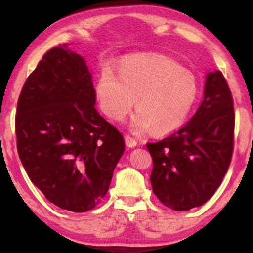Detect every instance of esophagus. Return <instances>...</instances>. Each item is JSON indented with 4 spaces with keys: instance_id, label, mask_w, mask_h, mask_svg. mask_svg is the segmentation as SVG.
Returning <instances> with one entry per match:
<instances>
[{
    "instance_id": "1",
    "label": "esophagus",
    "mask_w": 253,
    "mask_h": 253,
    "mask_svg": "<svg viewBox=\"0 0 253 253\" xmlns=\"http://www.w3.org/2000/svg\"><path fill=\"white\" fill-rule=\"evenodd\" d=\"M125 143H126V145L128 147L136 146V140L130 135H125Z\"/></svg>"
}]
</instances>
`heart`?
I'll return each instance as SVG.
<instances>
[{
    "label": "heart",
    "instance_id": "obj_1",
    "mask_svg": "<svg viewBox=\"0 0 253 253\" xmlns=\"http://www.w3.org/2000/svg\"><path fill=\"white\" fill-rule=\"evenodd\" d=\"M96 96L113 120H123L135 100L133 128L167 134L187 121L199 96V84L193 72L171 58L136 54L121 62L119 76L109 68L101 71Z\"/></svg>",
    "mask_w": 253,
    "mask_h": 253
}]
</instances>
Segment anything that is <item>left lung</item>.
Wrapping results in <instances>:
<instances>
[{"mask_svg": "<svg viewBox=\"0 0 253 253\" xmlns=\"http://www.w3.org/2000/svg\"><path fill=\"white\" fill-rule=\"evenodd\" d=\"M233 97L221 71L210 72L205 95L189 123L167 138L147 143L155 195L173 211L200 207L227 172L234 145Z\"/></svg>", "mask_w": 253, "mask_h": 253, "instance_id": "obj_1", "label": "left lung"}]
</instances>
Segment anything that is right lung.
Masks as SVG:
<instances>
[{
	"label": "right lung",
	"instance_id": "add662e5",
	"mask_svg": "<svg viewBox=\"0 0 253 253\" xmlns=\"http://www.w3.org/2000/svg\"><path fill=\"white\" fill-rule=\"evenodd\" d=\"M95 101L85 60L66 45L43 54L17 101L16 146L26 172L48 201L76 213L101 202L125 151L123 134Z\"/></svg>",
	"mask_w": 253,
	"mask_h": 253
}]
</instances>
